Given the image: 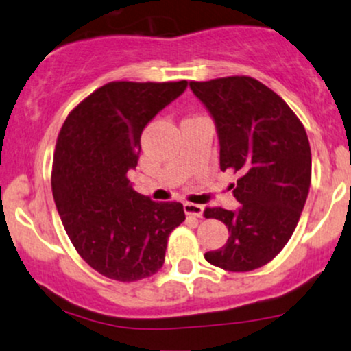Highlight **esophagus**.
Listing matches in <instances>:
<instances>
[{"label": "esophagus", "mask_w": 351, "mask_h": 351, "mask_svg": "<svg viewBox=\"0 0 351 351\" xmlns=\"http://www.w3.org/2000/svg\"><path fill=\"white\" fill-rule=\"evenodd\" d=\"M184 212H185V215H189V217H197V218L204 217V207H202V205H197V204H191V202H185Z\"/></svg>", "instance_id": "34e87169"}]
</instances>
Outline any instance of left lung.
Listing matches in <instances>:
<instances>
[{"mask_svg":"<svg viewBox=\"0 0 351 351\" xmlns=\"http://www.w3.org/2000/svg\"><path fill=\"white\" fill-rule=\"evenodd\" d=\"M215 123L220 169L240 176L232 184L238 210L207 208L205 218L228 226V241L205 253L210 265L243 273L267 265L298 226L311 187V144L287 103L256 78L191 82Z\"/></svg>","mask_w":351,"mask_h":351,"instance_id":"1","label":"left lung"}]
</instances>
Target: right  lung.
<instances>
[{
    "label": "right lung",
    "instance_id": "obj_1",
    "mask_svg": "<svg viewBox=\"0 0 351 351\" xmlns=\"http://www.w3.org/2000/svg\"><path fill=\"white\" fill-rule=\"evenodd\" d=\"M187 82H111L72 110L57 138L52 195L82 258L114 281L160 269L167 238L185 220L179 202H154L126 174L138 166L141 133Z\"/></svg>",
    "mask_w": 351,
    "mask_h": 351
}]
</instances>
